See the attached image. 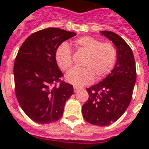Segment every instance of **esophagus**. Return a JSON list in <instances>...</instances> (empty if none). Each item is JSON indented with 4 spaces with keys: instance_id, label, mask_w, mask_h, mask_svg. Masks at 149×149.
<instances>
[{
    "instance_id": "34e87169",
    "label": "esophagus",
    "mask_w": 149,
    "mask_h": 149,
    "mask_svg": "<svg viewBox=\"0 0 149 149\" xmlns=\"http://www.w3.org/2000/svg\"><path fill=\"white\" fill-rule=\"evenodd\" d=\"M73 90H74V93H77L78 91L80 90V88L77 87V86H74V87H73Z\"/></svg>"
}]
</instances>
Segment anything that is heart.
<instances>
[{
	"mask_svg": "<svg viewBox=\"0 0 149 149\" xmlns=\"http://www.w3.org/2000/svg\"><path fill=\"white\" fill-rule=\"evenodd\" d=\"M79 52L87 55L83 64L84 68H72L66 74V81L77 87L92 84L95 77L101 80L112 71L117 60V49L111 42H102L91 36L74 40ZM56 64L63 71H68L72 65L71 49L67 43H62L55 52Z\"/></svg>",
	"mask_w": 149,
	"mask_h": 149,
	"instance_id": "1",
	"label": "heart"
}]
</instances>
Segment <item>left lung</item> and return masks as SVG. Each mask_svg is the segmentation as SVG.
<instances>
[{
	"instance_id": "8db88e82",
	"label": "left lung",
	"mask_w": 149,
	"mask_h": 149,
	"mask_svg": "<svg viewBox=\"0 0 149 149\" xmlns=\"http://www.w3.org/2000/svg\"><path fill=\"white\" fill-rule=\"evenodd\" d=\"M101 34L115 45L117 60L108 77L86 88L89 97L82 106V114L91 125L108 126L124 114L131 102L136 70L132 51L124 39L110 31Z\"/></svg>"
}]
</instances>
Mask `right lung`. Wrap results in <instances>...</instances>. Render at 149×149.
Returning a JSON list of instances; mask_svg holds the SVG:
<instances>
[{"label": "right lung", "instance_id": "1", "mask_svg": "<svg viewBox=\"0 0 149 149\" xmlns=\"http://www.w3.org/2000/svg\"><path fill=\"white\" fill-rule=\"evenodd\" d=\"M77 34L48 28L31 34L22 44L14 62L15 93L25 114L39 124L61 118L73 87L61 81L55 60L56 48ZM59 84L57 85V83Z\"/></svg>", "mask_w": 149, "mask_h": 149}]
</instances>
